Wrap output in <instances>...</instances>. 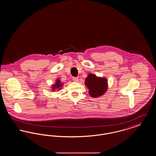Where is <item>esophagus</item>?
Instances as JSON below:
<instances>
[{"mask_svg": "<svg viewBox=\"0 0 156 156\" xmlns=\"http://www.w3.org/2000/svg\"><path fill=\"white\" fill-rule=\"evenodd\" d=\"M73 80L74 82H78V78L77 77H73Z\"/></svg>", "mask_w": 156, "mask_h": 156, "instance_id": "1", "label": "esophagus"}]
</instances>
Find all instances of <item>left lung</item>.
Listing matches in <instances>:
<instances>
[{"mask_svg": "<svg viewBox=\"0 0 156 156\" xmlns=\"http://www.w3.org/2000/svg\"><path fill=\"white\" fill-rule=\"evenodd\" d=\"M85 84L89 89L90 96L98 98L104 95L108 89L106 78L98 77L96 75L89 74L85 78Z\"/></svg>", "mask_w": 156, "mask_h": 156, "instance_id": "left-lung-1", "label": "left lung"}]
</instances>
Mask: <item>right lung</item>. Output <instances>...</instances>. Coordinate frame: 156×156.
I'll list each match as a JSON object with an SVG mask.
<instances>
[{"label": "right lung", "mask_w": 156, "mask_h": 156, "mask_svg": "<svg viewBox=\"0 0 156 156\" xmlns=\"http://www.w3.org/2000/svg\"><path fill=\"white\" fill-rule=\"evenodd\" d=\"M63 83H61L59 80H56V82L55 83V84L52 85V90H59V89H61V87H62Z\"/></svg>", "instance_id": "obj_1"}]
</instances>
